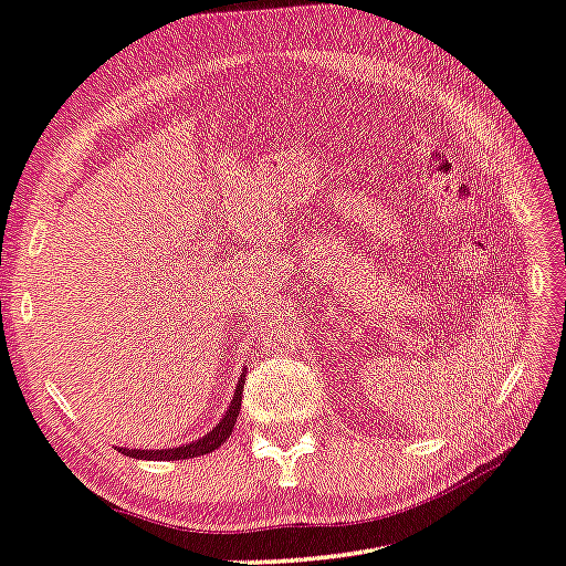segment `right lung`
Here are the masks:
<instances>
[{
  "mask_svg": "<svg viewBox=\"0 0 566 566\" xmlns=\"http://www.w3.org/2000/svg\"><path fill=\"white\" fill-rule=\"evenodd\" d=\"M242 388H244V376H240L238 388H234V396L230 400L228 413L220 418V423L214 426L208 436L198 438L195 443H185V446L166 448V450H136V448H118V450L123 455L138 458V460H188V458L212 453L214 448H220L224 440L232 436V428H234V423H238L240 406H242Z\"/></svg>",
  "mask_w": 566,
  "mask_h": 566,
  "instance_id": "add662e5",
  "label": "right lung"
}]
</instances>
